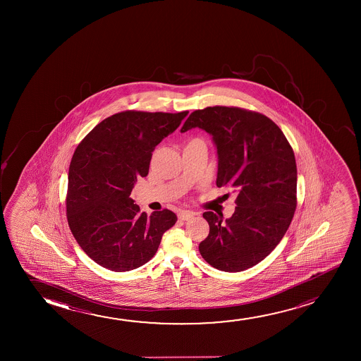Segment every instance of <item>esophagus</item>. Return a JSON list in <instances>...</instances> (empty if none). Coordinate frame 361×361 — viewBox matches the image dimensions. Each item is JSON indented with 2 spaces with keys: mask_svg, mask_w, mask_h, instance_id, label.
Returning <instances> with one entry per match:
<instances>
[{
  "mask_svg": "<svg viewBox=\"0 0 361 361\" xmlns=\"http://www.w3.org/2000/svg\"><path fill=\"white\" fill-rule=\"evenodd\" d=\"M193 216H195V213L191 212V211H180L178 214V219H181V221H188Z\"/></svg>",
  "mask_w": 361,
  "mask_h": 361,
  "instance_id": "1",
  "label": "esophagus"
}]
</instances>
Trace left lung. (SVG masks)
Listing matches in <instances>:
<instances>
[{
  "mask_svg": "<svg viewBox=\"0 0 361 361\" xmlns=\"http://www.w3.org/2000/svg\"><path fill=\"white\" fill-rule=\"evenodd\" d=\"M196 127L211 134L216 144L218 188L238 192L232 217L223 221V214L203 213L209 234L198 249L218 270H247L276 247L291 224L297 204L295 154L281 129L254 111L197 109L181 133Z\"/></svg>",
  "mask_w": 361,
  "mask_h": 361,
  "instance_id": "left-lung-1",
  "label": "left lung"
}]
</instances>
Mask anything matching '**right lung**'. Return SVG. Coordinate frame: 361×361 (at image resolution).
I'll use <instances>...</instances> for the list:
<instances>
[{
  "label": "right lung",
  "instance_id": "1",
  "mask_svg": "<svg viewBox=\"0 0 361 361\" xmlns=\"http://www.w3.org/2000/svg\"><path fill=\"white\" fill-rule=\"evenodd\" d=\"M188 114L119 112L97 124L75 150L66 217L78 244L101 267L116 272L142 267L178 221L169 209L140 213L129 196L137 178L148 175L155 147Z\"/></svg>",
  "mask_w": 361,
  "mask_h": 361
}]
</instances>
